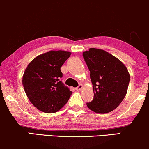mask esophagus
Listing matches in <instances>:
<instances>
[{
    "mask_svg": "<svg viewBox=\"0 0 149 149\" xmlns=\"http://www.w3.org/2000/svg\"><path fill=\"white\" fill-rule=\"evenodd\" d=\"M81 88H82V85L79 84L78 86H77L76 88H75V90H76V91H80Z\"/></svg>",
    "mask_w": 149,
    "mask_h": 149,
    "instance_id": "esophagus-1",
    "label": "esophagus"
}]
</instances>
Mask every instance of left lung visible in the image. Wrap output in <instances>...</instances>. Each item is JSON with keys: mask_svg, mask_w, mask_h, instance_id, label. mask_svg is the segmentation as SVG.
Wrapping results in <instances>:
<instances>
[{"mask_svg": "<svg viewBox=\"0 0 149 149\" xmlns=\"http://www.w3.org/2000/svg\"><path fill=\"white\" fill-rule=\"evenodd\" d=\"M91 72L94 98L87 107L97 113L112 111L125 98L130 82L126 67L116 56L101 49L91 48L83 53Z\"/></svg>", "mask_w": 149, "mask_h": 149, "instance_id": "obj_1", "label": "left lung"}]
</instances>
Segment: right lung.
Instances as JSON below:
<instances>
[{
  "mask_svg": "<svg viewBox=\"0 0 149 149\" xmlns=\"http://www.w3.org/2000/svg\"><path fill=\"white\" fill-rule=\"evenodd\" d=\"M70 52L51 51L38 56L25 70L22 83L29 100L38 109L47 113L60 110L72 92L61 81V68Z\"/></svg>",
  "mask_w": 149,
  "mask_h": 149,
  "instance_id": "add662e5",
  "label": "right lung"
}]
</instances>
